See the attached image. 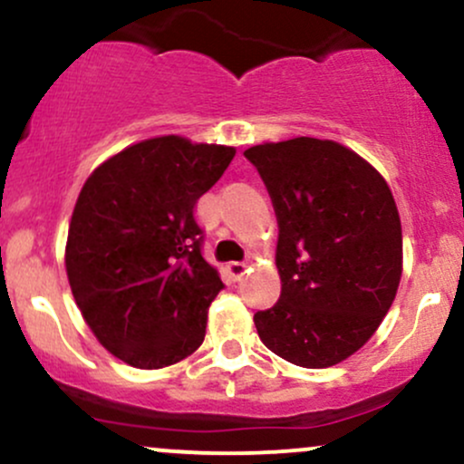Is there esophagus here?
Returning a JSON list of instances; mask_svg holds the SVG:
<instances>
[{
  "label": "esophagus",
  "instance_id": "obj_1",
  "mask_svg": "<svg viewBox=\"0 0 464 464\" xmlns=\"http://www.w3.org/2000/svg\"><path fill=\"white\" fill-rule=\"evenodd\" d=\"M227 270H228V275L233 276V279L239 281L244 275H246V264H242V262H231V264L227 266Z\"/></svg>",
  "mask_w": 464,
  "mask_h": 464
}]
</instances>
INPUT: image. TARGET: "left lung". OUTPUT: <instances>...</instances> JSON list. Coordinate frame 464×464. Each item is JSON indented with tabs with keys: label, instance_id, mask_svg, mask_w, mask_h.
Here are the masks:
<instances>
[{
	"label": "left lung",
	"instance_id": "1",
	"mask_svg": "<svg viewBox=\"0 0 464 464\" xmlns=\"http://www.w3.org/2000/svg\"><path fill=\"white\" fill-rule=\"evenodd\" d=\"M244 157L273 200L281 296L255 314L273 353L327 369L369 343L401 279V220L369 161L329 140L259 143Z\"/></svg>",
	"mask_w": 464,
	"mask_h": 464
}]
</instances>
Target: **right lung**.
Returning a JSON list of instances; mask_svg holds the SVG:
<instances>
[{
  "mask_svg": "<svg viewBox=\"0 0 464 464\" xmlns=\"http://www.w3.org/2000/svg\"><path fill=\"white\" fill-rule=\"evenodd\" d=\"M236 148L179 135L124 148L93 169L69 222L65 268L95 338L135 369H163L205 340L225 287L205 262L194 207Z\"/></svg>",
  "mask_w": 464,
  "mask_h": 464,
  "instance_id": "right-lung-1",
  "label": "right lung"
}]
</instances>
